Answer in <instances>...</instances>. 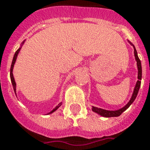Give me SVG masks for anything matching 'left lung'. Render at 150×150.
<instances>
[{
    "label": "left lung",
    "instance_id": "8db88e82",
    "mask_svg": "<svg viewBox=\"0 0 150 150\" xmlns=\"http://www.w3.org/2000/svg\"><path fill=\"white\" fill-rule=\"evenodd\" d=\"M129 44H130L131 46H133L134 47V57H135V60L137 62V79L136 83V85L134 86V92L132 94V96L130 98V99L128 102V103L126 104V106H124L121 109L116 110H104L102 109V108H98V107H95V106H92V110L94 112H95L98 115H101L103 117H118L120 116L123 112L125 111L126 110H127L129 107V106L131 105L132 103H134V101L135 100V98L137 97V93H138V91L140 89L141 86V80H142V64H141V60L138 58V55H137V52L136 49H135V47L132 43H130L129 41L128 40Z\"/></svg>",
    "mask_w": 150,
    "mask_h": 150
}]
</instances>
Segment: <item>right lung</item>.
<instances>
[{
    "label": "right lung",
    "instance_id": "1",
    "mask_svg": "<svg viewBox=\"0 0 150 150\" xmlns=\"http://www.w3.org/2000/svg\"><path fill=\"white\" fill-rule=\"evenodd\" d=\"M24 42H25V40L21 44V47H19L18 50L16 51V52H15V54H14V56H13V62H12V64H11V68H10V79H11V82H12V84H13V90H14V91H15V93L16 92V82H15V79H14V77H13V67H14V64H15V63H16V58H17V55H18L19 52H20V51H21V49L22 46H23V44H24ZM62 105V103H59L57 105V106H55V108L52 110H51V111L48 113V114H47V115H50V114H52L53 112H55L56 110L58 109V108H59V106Z\"/></svg>",
    "mask_w": 150,
    "mask_h": 150
}]
</instances>
